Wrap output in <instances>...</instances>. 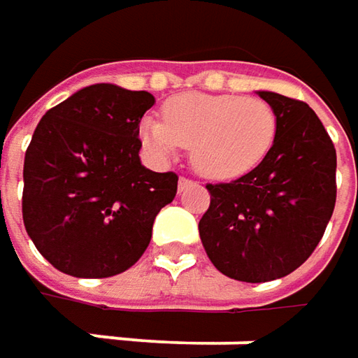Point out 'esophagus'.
Returning a JSON list of instances; mask_svg holds the SVG:
<instances>
[{
    "label": "esophagus",
    "mask_w": 358,
    "mask_h": 358,
    "mask_svg": "<svg viewBox=\"0 0 358 358\" xmlns=\"http://www.w3.org/2000/svg\"><path fill=\"white\" fill-rule=\"evenodd\" d=\"M193 185H197L193 179H189V177H181L179 179V191H185V189H189V187H193Z\"/></svg>",
    "instance_id": "34e87169"
}]
</instances>
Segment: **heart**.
Listing matches in <instances>:
<instances>
[{
  "mask_svg": "<svg viewBox=\"0 0 358 358\" xmlns=\"http://www.w3.org/2000/svg\"><path fill=\"white\" fill-rule=\"evenodd\" d=\"M141 135L159 157L191 147L195 169L211 179H235L267 157L277 137V113L261 97L185 93L147 117Z\"/></svg>",
  "mask_w": 358,
  "mask_h": 358,
  "instance_id": "b5f03b06",
  "label": "heart"
}]
</instances>
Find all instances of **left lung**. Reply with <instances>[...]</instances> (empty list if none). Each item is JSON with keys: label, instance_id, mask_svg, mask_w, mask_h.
Returning <instances> with one entry per match:
<instances>
[{"label": "left lung", "instance_id": "1", "mask_svg": "<svg viewBox=\"0 0 358 358\" xmlns=\"http://www.w3.org/2000/svg\"><path fill=\"white\" fill-rule=\"evenodd\" d=\"M277 113L275 143L253 171L207 183L199 235L211 263L245 282L281 279L323 239L337 201V151L305 101L259 91Z\"/></svg>", "mask_w": 358, "mask_h": 358}]
</instances>
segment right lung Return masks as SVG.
I'll list each match as a JSON object with an SVG mask.
<instances>
[{
    "instance_id": "1",
    "label": "right lung",
    "mask_w": 358,
    "mask_h": 358,
    "mask_svg": "<svg viewBox=\"0 0 358 358\" xmlns=\"http://www.w3.org/2000/svg\"><path fill=\"white\" fill-rule=\"evenodd\" d=\"M155 97L97 83L41 117L23 163L21 211L37 251L71 277L103 279L145 253L177 173L139 161V123Z\"/></svg>"
}]
</instances>
